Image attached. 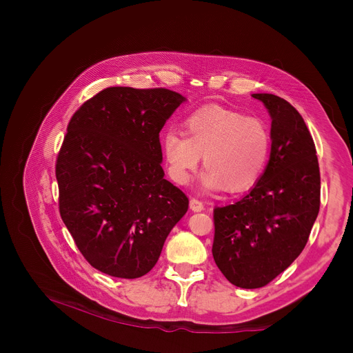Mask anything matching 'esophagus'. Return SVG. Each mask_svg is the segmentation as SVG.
<instances>
[{
  "label": "esophagus",
  "instance_id": "esophagus-1",
  "mask_svg": "<svg viewBox=\"0 0 353 353\" xmlns=\"http://www.w3.org/2000/svg\"><path fill=\"white\" fill-rule=\"evenodd\" d=\"M190 209L193 212H201V210H205V205H203V203L197 199H192L190 200Z\"/></svg>",
  "mask_w": 353,
  "mask_h": 353
}]
</instances>
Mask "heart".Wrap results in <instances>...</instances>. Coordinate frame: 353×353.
Wrapping results in <instances>:
<instances>
[{
  "label": "heart",
  "mask_w": 353,
  "mask_h": 353,
  "mask_svg": "<svg viewBox=\"0 0 353 353\" xmlns=\"http://www.w3.org/2000/svg\"><path fill=\"white\" fill-rule=\"evenodd\" d=\"M183 125L186 138L173 128L160 137L163 157L176 183L189 181L200 156L208 167L200 183L209 190L245 192L263 174L272 145L263 120L212 104L193 111Z\"/></svg>",
  "instance_id": "obj_1"
}]
</instances>
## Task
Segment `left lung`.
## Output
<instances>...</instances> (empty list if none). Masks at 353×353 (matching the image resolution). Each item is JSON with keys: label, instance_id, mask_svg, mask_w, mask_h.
Instances as JSON below:
<instances>
[{"label": "left lung", "instance_id": "obj_1", "mask_svg": "<svg viewBox=\"0 0 353 353\" xmlns=\"http://www.w3.org/2000/svg\"><path fill=\"white\" fill-rule=\"evenodd\" d=\"M272 117L265 173L234 205L214 208L212 253L226 279L243 289L266 286L305 249L321 206L316 147L290 103L253 94Z\"/></svg>", "mask_w": 353, "mask_h": 353}]
</instances>
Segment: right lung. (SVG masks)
<instances>
[{
  "instance_id": "add662e5",
  "label": "right lung",
  "mask_w": 353,
  "mask_h": 353,
  "mask_svg": "<svg viewBox=\"0 0 353 353\" xmlns=\"http://www.w3.org/2000/svg\"><path fill=\"white\" fill-rule=\"evenodd\" d=\"M184 100L167 88L108 87L68 123L55 163L60 214L85 261L105 274L150 272L189 209L164 179L159 139Z\"/></svg>"
}]
</instances>
